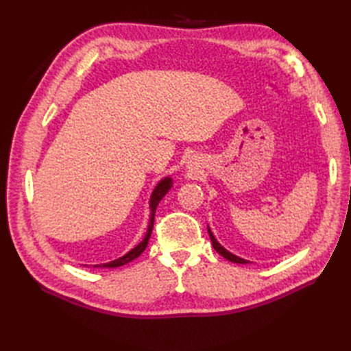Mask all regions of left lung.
Listing matches in <instances>:
<instances>
[{"mask_svg":"<svg viewBox=\"0 0 351 351\" xmlns=\"http://www.w3.org/2000/svg\"><path fill=\"white\" fill-rule=\"evenodd\" d=\"M208 234H210L213 247L215 249V252L220 253V255H221L223 258H226L228 261H230V263H237V264H247V263H249L247 259H243V258H240V256H237V255H234V253H230V252H228L225 247H223V245H221L217 240H215V237L213 235L210 228H208Z\"/></svg>","mask_w":351,"mask_h":351,"instance_id":"obj_1","label":"left lung"}]
</instances>
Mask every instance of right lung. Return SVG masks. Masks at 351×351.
I'll list each match as a JSON object with an SVG mask.
<instances>
[{"mask_svg": "<svg viewBox=\"0 0 351 351\" xmlns=\"http://www.w3.org/2000/svg\"><path fill=\"white\" fill-rule=\"evenodd\" d=\"M171 178H164V180H161L158 184H156V187L154 189L152 195H151V200H149V206H151V217H149V223H147V230H146V235L143 240H141L136 247L131 249L126 255L117 258L114 261H111V263H106V264H98V265H93V267H99V268H114V267H121V265H125L131 263V261H134L136 258H138L141 253H143V250L146 249L147 245V241L149 238H151V234H152V228H154V219H155V210L156 206H158L160 200L167 195L169 190L171 189Z\"/></svg>", "mask_w": 351, "mask_h": 351, "instance_id": "right-lung-1", "label": "right lung"}]
</instances>
